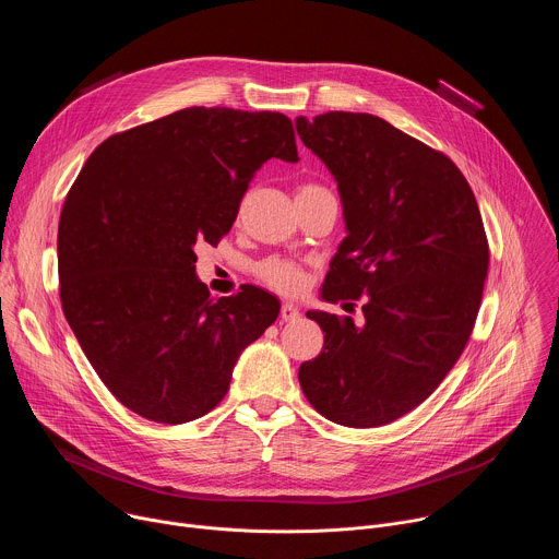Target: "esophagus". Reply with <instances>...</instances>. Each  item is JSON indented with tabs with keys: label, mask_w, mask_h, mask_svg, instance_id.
<instances>
[{
	"label": "esophagus",
	"mask_w": 559,
	"mask_h": 559,
	"mask_svg": "<svg viewBox=\"0 0 559 559\" xmlns=\"http://www.w3.org/2000/svg\"><path fill=\"white\" fill-rule=\"evenodd\" d=\"M296 318H300V309L294 302H283L281 305V321L283 323H294Z\"/></svg>",
	"instance_id": "obj_1"
}]
</instances>
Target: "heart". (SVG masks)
I'll return each instance as SVG.
<instances>
[{
	"instance_id": "1",
	"label": "heart",
	"mask_w": 559,
	"mask_h": 559,
	"mask_svg": "<svg viewBox=\"0 0 559 559\" xmlns=\"http://www.w3.org/2000/svg\"><path fill=\"white\" fill-rule=\"evenodd\" d=\"M305 188H316V186H305ZM257 274L265 285H270L283 294H294L305 283L302 267L298 263L285 261V259H267V261L259 263Z\"/></svg>"
}]
</instances>
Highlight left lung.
<instances>
[{"label":"left lung","mask_w":559,"mask_h":559,"mask_svg":"<svg viewBox=\"0 0 559 559\" xmlns=\"http://www.w3.org/2000/svg\"><path fill=\"white\" fill-rule=\"evenodd\" d=\"M296 132L332 173L347 231L321 298H365L360 325L307 311L325 345L298 380L336 425H389L427 401L471 336L489 270L483 216L451 158L380 117H296Z\"/></svg>","instance_id":"1"}]
</instances>
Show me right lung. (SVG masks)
<instances>
[{"instance_id":"right-lung-1","label":"right lung","mask_w":559,"mask_h":559,"mask_svg":"<svg viewBox=\"0 0 559 559\" xmlns=\"http://www.w3.org/2000/svg\"><path fill=\"white\" fill-rule=\"evenodd\" d=\"M272 156L298 162L285 115L194 106L106 139L68 192L57 236L66 321L141 418L183 425L212 412L238 356L278 318V298L254 285L210 298L194 265Z\"/></svg>"}]
</instances>
